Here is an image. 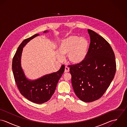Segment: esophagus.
Returning <instances> with one entry per match:
<instances>
[{"mask_svg": "<svg viewBox=\"0 0 127 127\" xmlns=\"http://www.w3.org/2000/svg\"><path fill=\"white\" fill-rule=\"evenodd\" d=\"M69 71V67H68L67 66H65V69H64V72H68Z\"/></svg>", "mask_w": 127, "mask_h": 127, "instance_id": "esophagus-1", "label": "esophagus"}]
</instances>
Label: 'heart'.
I'll return each instance as SVG.
<instances>
[{
  "label": "heart",
  "instance_id": "b5f03b06",
  "mask_svg": "<svg viewBox=\"0 0 127 127\" xmlns=\"http://www.w3.org/2000/svg\"><path fill=\"white\" fill-rule=\"evenodd\" d=\"M89 49L88 41L84 37L71 36L63 40L57 47V58L63 61L67 55L70 62L78 64L83 62L86 58Z\"/></svg>",
  "mask_w": 127,
  "mask_h": 127
}]
</instances>
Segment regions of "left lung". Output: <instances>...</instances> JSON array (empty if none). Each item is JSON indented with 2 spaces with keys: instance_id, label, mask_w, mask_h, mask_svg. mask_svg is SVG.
<instances>
[{
  "instance_id": "8db88e82",
  "label": "left lung",
  "mask_w": 127,
  "mask_h": 127,
  "mask_svg": "<svg viewBox=\"0 0 127 127\" xmlns=\"http://www.w3.org/2000/svg\"><path fill=\"white\" fill-rule=\"evenodd\" d=\"M88 54L80 64L68 66L73 89L76 96L85 102L100 98L109 88L116 72L114 52L109 42L92 30Z\"/></svg>"
}]
</instances>
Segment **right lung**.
I'll return each mask as SVG.
<instances>
[{"mask_svg": "<svg viewBox=\"0 0 127 127\" xmlns=\"http://www.w3.org/2000/svg\"><path fill=\"white\" fill-rule=\"evenodd\" d=\"M46 32L47 31L44 32ZM38 35V34H35L24 39L19 45L13 59L12 70L15 81L21 94L33 103L42 104L48 101L54 94L65 66L62 65L58 71L45 75L35 81H31L26 79L20 64L23 47L31 39Z\"/></svg>", "mask_w": 127, "mask_h": 127, "instance_id": "right-lung-1", "label": "right lung"}]
</instances>
